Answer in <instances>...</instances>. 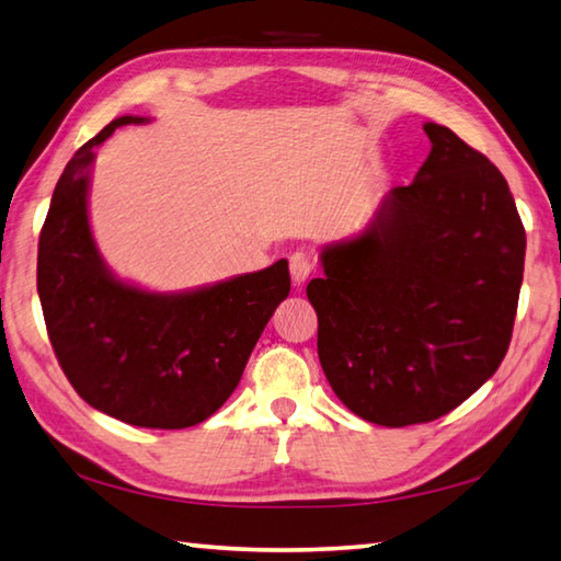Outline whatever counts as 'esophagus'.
Returning a JSON list of instances; mask_svg holds the SVG:
<instances>
[{
  "label": "esophagus",
  "instance_id": "obj_1",
  "mask_svg": "<svg viewBox=\"0 0 561 561\" xmlns=\"http://www.w3.org/2000/svg\"><path fill=\"white\" fill-rule=\"evenodd\" d=\"M312 273V261L310 256L305 254V251H295V254L290 256V276H293V283L295 285H302L307 278H310Z\"/></svg>",
  "mask_w": 561,
  "mask_h": 561
}]
</instances>
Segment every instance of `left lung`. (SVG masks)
<instances>
[{
    "mask_svg": "<svg viewBox=\"0 0 561 561\" xmlns=\"http://www.w3.org/2000/svg\"><path fill=\"white\" fill-rule=\"evenodd\" d=\"M370 225L319 254L307 297L331 390L353 414L402 428L440 419L504 360L518 310L525 230L506 179L450 128Z\"/></svg>",
    "mask_w": 561,
    "mask_h": 561,
    "instance_id": "left-lung-1",
    "label": "left lung"
}]
</instances>
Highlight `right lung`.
<instances>
[{"label": "right lung", "mask_w": 561, "mask_h": 561, "mask_svg": "<svg viewBox=\"0 0 561 561\" xmlns=\"http://www.w3.org/2000/svg\"><path fill=\"white\" fill-rule=\"evenodd\" d=\"M140 116L111 121L67 162L38 239V297L60 368L77 394L140 428H188L242 380L271 314L290 293L288 261L184 293L113 276L89 225L94 147Z\"/></svg>", "instance_id": "add662e5"}]
</instances>
